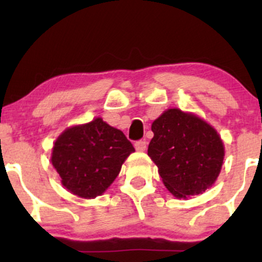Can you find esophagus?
<instances>
[{"instance_id": "1", "label": "esophagus", "mask_w": 262, "mask_h": 262, "mask_svg": "<svg viewBox=\"0 0 262 262\" xmlns=\"http://www.w3.org/2000/svg\"><path fill=\"white\" fill-rule=\"evenodd\" d=\"M134 146H135V149L138 150V151H144V150L146 149V141L145 140L135 141Z\"/></svg>"}]
</instances>
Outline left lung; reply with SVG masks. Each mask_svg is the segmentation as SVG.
<instances>
[{
	"mask_svg": "<svg viewBox=\"0 0 262 262\" xmlns=\"http://www.w3.org/2000/svg\"><path fill=\"white\" fill-rule=\"evenodd\" d=\"M151 130L154 137L148 155L173 196H196L214 183L223 164L224 146L209 124L172 108L154 121Z\"/></svg>",
	"mask_w": 262,
	"mask_h": 262,
	"instance_id": "8db88e82",
	"label": "left lung"
}]
</instances>
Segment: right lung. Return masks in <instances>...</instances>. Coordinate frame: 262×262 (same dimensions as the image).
I'll list each match as a JSON object with an SVG mask.
<instances>
[{
  "instance_id": "right-lung-1",
  "label": "right lung",
  "mask_w": 262,
  "mask_h": 262,
  "mask_svg": "<svg viewBox=\"0 0 262 262\" xmlns=\"http://www.w3.org/2000/svg\"><path fill=\"white\" fill-rule=\"evenodd\" d=\"M133 151L123 132L96 118L66 129L54 144L52 162L69 191L95 198L110 187Z\"/></svg>"
}]
</instances>
